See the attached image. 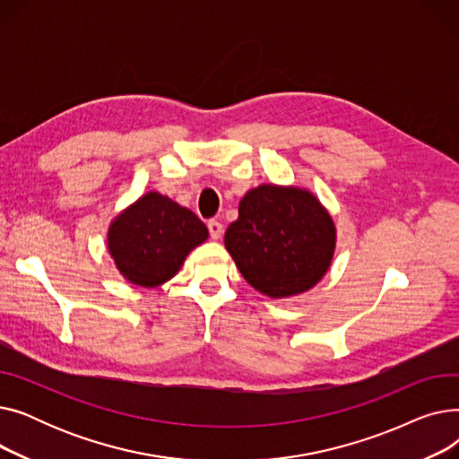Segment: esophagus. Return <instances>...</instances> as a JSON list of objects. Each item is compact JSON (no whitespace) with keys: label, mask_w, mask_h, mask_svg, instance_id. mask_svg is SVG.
Returning a JSON list of instances; mask_svg holds the SVG:
<instances>
[{"label":"esophagus","mask_w":459,"mask_h":459,"mask_svg":"<svg viewBox=\"0 0 459 459\" xmlns=\"http://www.w3.org/2000/svg\"><path fill=\"white\" fill-rule=\"evenodd\" d=\"M208 230H210V236L213 238V239H220L221 238V234H223V225L217 221V220H210L208 221Z\"/></svg>","instance_id":"1"}]
</instances>
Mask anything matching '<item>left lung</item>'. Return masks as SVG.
Wrapping results in <instances>:
<instances>
[{
  "instance_id": "obj_1",
  "label": "left lung",
  "mask_w": 459,
  "mask_h": 459,
  "mask_svg": "<svg viewBox=\"0 0 459 459\" xmlns=\"http://www.w3.org/2000/svg\"><path fill=\"white\" fill-rule=\"evenodd\" d=\"M336 230L331 215L307 189L264 184L239 201L225 247L239 273L270 298H290L329 270Z\"/></svg>"
}]
</instances>
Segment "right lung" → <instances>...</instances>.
I'll list each match as a JSON object with an SVG mask.
<instances>
[{"instance_id":"1","label":"right lung","mask_w":459,"mask_h":459,"mask_svg":"<svg viewBox=\"0 0 459 459\" xmlns=\"http://www.w3.org/2000/svg\"><path fill=\"white\" fill-rule=\"evenodd\" d=\"M206 238L208 229L195 213L151 191L111 223L108 247L130 282L152 288L175 277Z\"/></svg>"}]
</instances>
